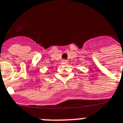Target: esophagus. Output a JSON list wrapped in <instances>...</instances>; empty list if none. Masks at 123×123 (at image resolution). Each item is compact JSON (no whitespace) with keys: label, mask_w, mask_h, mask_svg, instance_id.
Masks as SVG:
<instances>
[{"label":"esophagus","mask_w":123,"mask_h":123,"mask_svg":"<svg viewBox=\"0 0 123 123\" xmlns=\"http://www.w3.org/2000/svg\"><path fill=\"white\" fill-rule=\"evenodd\" d=\"M61 62L62 63V64H66V63H67V60H65V59H64V60H62V61Z\"/></svg>","instance_id":"esophagus-1"}]
</instances>
